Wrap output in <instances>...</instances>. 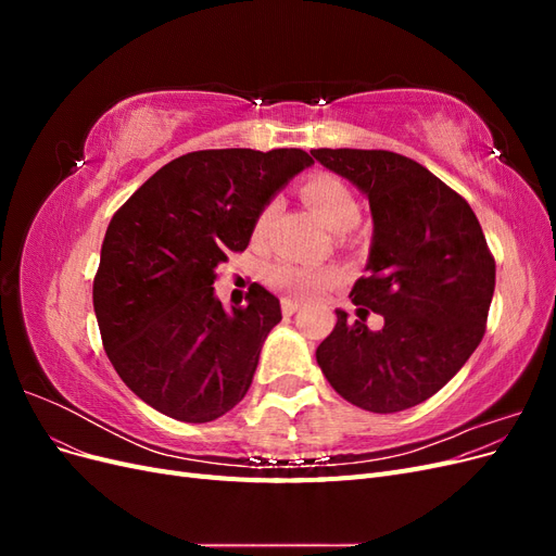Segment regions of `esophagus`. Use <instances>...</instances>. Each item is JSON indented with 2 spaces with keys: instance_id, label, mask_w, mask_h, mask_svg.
I'll return each instance as SVG.
<instances>
[{
  "instance_id": "esophagus-1",
  "label": "esophagus",
  "mask_w": 556,
  "mask_h": 556,
  "mask_svg": "<svg viewBox=\"0 0 556 556\" xmlns=\"http://www.w3.org/2000/svg\"><path fill=\"white\" fill-rule=\"evenodd\" d=\"M301 308V304L296 299H282V313L285 315H294Z\"/></svg>"
}]
</instances>
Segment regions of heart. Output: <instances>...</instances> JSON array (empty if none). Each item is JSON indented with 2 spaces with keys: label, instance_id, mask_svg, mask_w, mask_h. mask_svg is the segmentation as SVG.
Listing matches in <instances>:
<instances>
[{
  "label": "heart",
  "instance_id": "obj_1",
  "mask_svg": "<svg viewBox=\"0 0 556 556\" xmlns=\"http://www.w3.org/2000/svg\"><path fill=\"white\" fill-rule=\"evenodd\" d=\"M301 197H304V201L313 208V213L319 217V220L333 231L350 229L359 220L357 199L352 197V192L339 178L327 176V174L313 176L304 182V188H301ZM274 211H276L274 204H266L262 208L255 223L257 231H264L266 225L271 223ZM336 278H339L336 268L301 266L292 262H276L268 266L266 271V280L271 288L294 296H311L323 288H327V285H331Z\"/></svg>",
  "mask_w": 556,
  "mask_h": 556
}]
</instances>
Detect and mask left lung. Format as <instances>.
Listing matches in <instances>:
<instances>
[{
	"mask_svg": "<svg viewBox=\"0 0 556 556\" xmlns=\"http://www.w3.org/2000/svg\"><path fill=\"white\" fill-rule=\"evenodd\" d=\"M311 155L368 199V276L350 296L384 317L382 329L371 331L336 311L317 364L352 406L413 408L439 392L482 341L496 282L482 227L466 199L410 157L357 148H317Z\"/></svg>",
	"mask_w": 556,
	"mask_h": 556,
	"instance_id": "left-lung-1",
	"label": "left lung"
}]
</instances>
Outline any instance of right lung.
Returning <instances> with one entry per match:
<instances>
[{
  "instance_id": "1",
  "label": "right lung",
  "mask_w": 556,
  "mask_h": 556,
  "mask_svg": "<svg viewBox=\"0 0 556 556\" xmlns=\"http://www.w3.org/2000/svg\"><path fill=\"white\" fill-rule=\"evenodd\" d=\"M313 157L299 148L197 150L164 164L113 215L92 285L104 350L148 406L201 425L245 396L280 301L252 282L225 311L217 266Z\"/></svg>"
}]
</instances>
